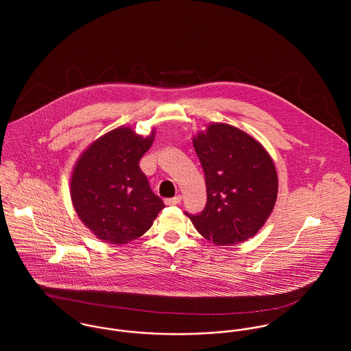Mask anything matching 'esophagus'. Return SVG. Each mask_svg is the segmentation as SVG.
I'll list each match as a JSON object with an SVG mask.
<instances>
[{
  "label": "esophagus",
  "instance_id": "1",
  "mask_svg": "<svg viewBox=\"0 0 351 351\" xmlns=\"http://www.w3.org/2000/svg\"><path fill=\"white\" fill-rule=\"evenodd\" d=\"M181 200H182V197L178 195V196L173 197V199H166L165 204H166V205H177V204L181 202Z\"/></svg>",
  "mask_w": 351,
  "mask_h": 351
}]
</instances>
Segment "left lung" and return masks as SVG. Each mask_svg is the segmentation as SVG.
<instances>
[{"mask_svg":"<svg viewBox=\"0 0 351 351\" xmlns=\"http://www.w3.org/2000/svg\"><path fill=\"white\" fill-rule=\"evenodd\" d=\"M205 174L206 205L188 215L196 230L217 246L243 243L274 209L278 178L271 156L245 131L224 123L208 124L193 136Z\"/></svg>","mask_w":351,"mask_h":351,"instance_id":"1","label":"left lung"}]
</instances>
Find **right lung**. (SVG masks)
<instances>
[{
  "label": "right lung",
  "instance_id": "right-lung-1",
  "mask_svg": "<svg viewBox=\"0 0 351 351\" xmlns=\"http://www.w3.org/2000/svg\"><path fill=\"white\" fill-rule=\"evenodd\" d=\"M155 128L143 138L119 127L81 154L70 180V197L80 220L105 243L125 245L149 231L163 201L151 191L139 167Z\"/></svg>",
  "mask_w": 351,
  "mask_h": 351
}]
</instances>
